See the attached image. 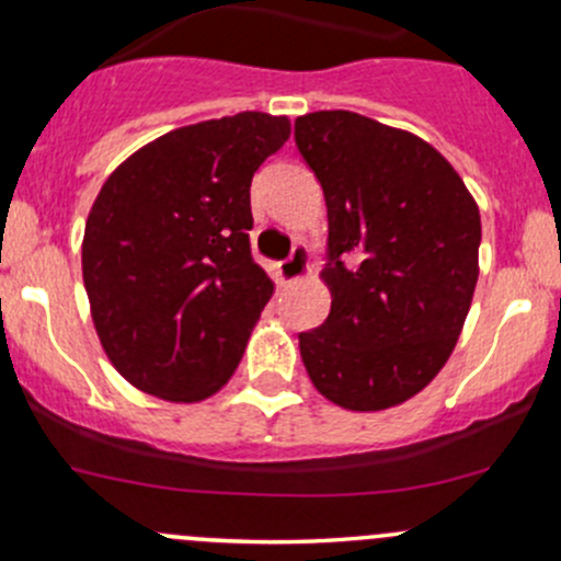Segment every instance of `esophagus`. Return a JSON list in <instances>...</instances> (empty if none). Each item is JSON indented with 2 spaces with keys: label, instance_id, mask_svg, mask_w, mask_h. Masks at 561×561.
Masks as SVG:
<instances>
[{
  "label": "esophagus",
  "instance_id": "esophagus-1",
  "mask_svg": "<svg viewBox=\"0 0 561 561\" xmlns=\"http://www.w3.org/2000/svg\"><path fill=\"white\" fill-rule=\"evenodd\" d=\"M309 274V252L307 247H293L290 257L279 263V276L285 282H298Z\"/></svg>",
  "mask_w": 561,
  "mask_h": 561
}]
</instances>
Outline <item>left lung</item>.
Listing matches in <instances>:
<instances>
[{"label": "left lung", "mask_w": 561, "mask_h": 561, "mask_svg": "<svg viewBox=\"0 0 561 561\" xmlns=\"http://www.w3.org/2000/svg\"><path fill=\"white\" fill-rule=\"evenodd\" d=\"M328 208L331 312L298 333L314 388L375 412L437 377L478 282L480 211L434 146L353 111L296 118Z\"/></svg>", "instance_id": "obj_1"}]
</instances>
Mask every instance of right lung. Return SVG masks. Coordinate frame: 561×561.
<instances>
[{
    "instance_id": "1",
    "label": "right lung",
    "mask_w": 561,
    "mask_h": 561,
    "mask_svg": "<svg viewBox=\"0 0 561 561\" xmlns=\"http://www.w3.org/2000/svg\"><path fill=\"white\" fill-rule=\"evenodd\" d=\"M287 138L285 116L244 111L173 129L107 175L83 285L105 355L144 393L208 399L239 366L274 293L249 247V186Z\"/></svg>"
}]
</instances>
